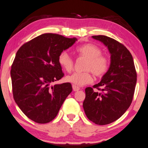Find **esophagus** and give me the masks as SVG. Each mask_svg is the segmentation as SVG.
Masks as SVG:
<instances>
[{"instance_id":"1","label":"esophagus","mask_w":148,"mask_h":148,"mask_svg":"<svg viewBox=\"0 0 148 148\" xmlns=\"http://www.w3.org/2000/svg\"><path fill=\"white\" fill-rule=\"evenodd\" d=\"M72 88H73V90H74V91H79V90H80V88H79V87L78 86H76V85H72Z\"/></svg>"}]
</instances>
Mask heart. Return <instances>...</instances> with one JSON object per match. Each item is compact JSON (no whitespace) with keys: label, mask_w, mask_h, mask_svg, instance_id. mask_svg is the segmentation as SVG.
Returning <instances> with one entry per match:
<instances>
[{"label":"heart","mask_w":148,"mask_h":148,"mask_svg":"<svg viewBox=\"0 0 148 148\" xmlns=\"http://www.w3.org/2000/svg\"><path fill=\"white\" fill-rule=\"evenodd\" d=\"M76 52L79 57L87 59L83 72H75L67 76L66 81L76 86H83L93 81L94 75L97 77H102L108 71L110 60L108 56L102 54V49L93 43H87L76 48ZM59 65L66 71L71 72L74 69V62L72 57L66 51L60 52L58 57Z\"/></svg>","instance_id":"obj_1"}]
</instances>
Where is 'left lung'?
Returning a JSON list of instances; mask_svg holds the SVG:
<instances>
[{"label":"left lung","mask_w":148,"mask_h":148,"mask_svg":"<svg viewBox=\"0 0 148 148\" xmlns=\"http://www.w3.org/2000/svg\"><path fill=\"white\" fill-rule=\"evenodd\" d=\"M92 38L108 47L111 63L98 84L85 88L83 106L89 120L103 125L116 121L130 106L137 76L132 56L122 43L103 35Z\"/></svg>","instance_id":"8db88e82"}]
</instances>
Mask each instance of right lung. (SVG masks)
<instances>
[{
    "instance_id": "obj_1",
    "label": "right lung",
    "mask_w": 148,
    "mask_h": 148,
    "mask_svg": "<svg viewBox=\"0 0 148 148\" xmlns=\"http://www.w3.org/2000/svg\"><path fill=\"white\" fill-rule=\"evenodd\" d=\"M76 40L56 34H43L23 44L16 52L10 72L14 99L33 121H51L72 92L71 83H51L64 76L58 55Z\"/></svg>"
}]
</instances>
